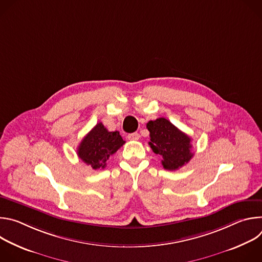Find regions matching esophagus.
I'll list each match as a JSON object with an SVG mask.
<instances>
[{"label":"esophagus","mask_w":262,"mask_h":262,"mask_svg":"<svg viewBox=\"0 0 262 262\" xmlns=\"http://www.w3.org/2000/svg\"><path fill=\"white\" fill-rule=\"evenodd\" d=\"M127 138H128V140H130V141H138V140L140 139V135H139L138 133H133V134H129V135L127 136Z\"/></svg>","instance_id":"obj_1"}]
</instances>
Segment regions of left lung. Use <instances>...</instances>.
Returning <instances> with one entry per match:
<instances>
[{
  "mask_svg": "<svg viewBox=\"0 0 262 262\" xmlns=\"http://www.w3.org/2000/svg\"><path fill=\"white\" fill-rule=\"evenodd\" d=\"M146 127L150 133L149 145L156 155L163 158L162 165L166 170L175 171L193 158L191 138L166 118L150 120Z\"/></svg>",
  "mask_w": 262,
  "mask_h": 262,
  "instance_id": "left-lung-1",
  "label": "left lung"
}]
</instances>
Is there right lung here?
<instances>
[{"label": "right lung", "mask_w": 262, "mask_h": 262, "mask_svg": "<svg viewBox=\"0 0 262 262\" xmlns=\"http://www.w3.org/2000/svg\"><path fill=\"white\" fill-rule=\"evenodd\" d=\"M125 143L119 132H108L101 122L97 123L78 147L79 158L94 170L103 169L112 155Z\"/></svg>", "instance_id": "right-lung-1"}]
</instances>
